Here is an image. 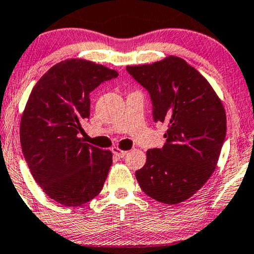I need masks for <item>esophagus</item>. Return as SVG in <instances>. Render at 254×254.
Listing matches in <instances>:
<instances>
[{
    "instance_id": "34e87169",
    "label": "esophagus",
    "mask_w": 254,
    "mask_h": 254,
    "mask_svg": "<svg viewBox=\"0 0 254 254\" xmlns=\"http://www.w3.org/2000/svg\"><path fill=\"white\" fill-rule=\"evenodd\" d=\"M112 152L114 155L117 156V158H124V156L127 155V151H122V149L119 147H113Z\"/></svg>"
}]
</instances>
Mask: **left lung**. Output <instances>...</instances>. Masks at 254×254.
Segmentation results:
<instances>
[{
  "instance_id": "left-lung-1",
  "label": "left lung",
  "mask_w": 254,
  "mask_h": 254,
  "mask_svg": "<svg viewBox=\"0 0 254 254\" xmlns=\"http://www.w3.org/2000/svg\"><path fill=\"white\" fill-rule=\"evenodd\" d=\"M148 91L153 119L166 123L162 148L146 152L145 166L135 171L141 190L168 205L191 198L215 170L227 132L219 96L205 77L177 56L127 66Z\"/></svg>"
}]
</instances>
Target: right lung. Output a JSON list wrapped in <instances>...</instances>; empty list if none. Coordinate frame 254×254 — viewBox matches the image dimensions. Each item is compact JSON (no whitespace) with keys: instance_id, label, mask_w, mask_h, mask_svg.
I'll use <instances>...</instances> for the list:
<instances>
[{"instance_id":"1","label":"right lung","mask_w":254,"mask_h":254,"mask_svg":"<svg viewBox=\"0 0 254 254\" xmlns=\"http://www.w3.org/2000/svg\"><path fill=\"white\" fill-rule=\"evenodd\" d=\"M117 76L101 64L70 59L52 66L31 92L20 120L21 149L35 182L61 205L80 206L102 190L112 152L78 133L90 117V93Z\"/></svg>"}]
</instances>
